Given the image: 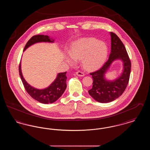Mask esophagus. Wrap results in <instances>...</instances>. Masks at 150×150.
Wrapping results in <instances>:
<instances>
[{"instance_id":"34e87169","label":"esophagus","mask_w":150,"mask_h":150,"mask_svg":"<svg viewBox=\"0 0 150 150\" xmlns=\"http://www.w3.org/2000/svg\"><path fill=\"white\" fill-rule=\"evenodd\" d=\"M76 74L79 76H84L85 75L84 73L83 72L81 71H78L76 72Z\"/></svg>"}]
</instances>
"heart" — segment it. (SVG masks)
<instances>
[{
  "label": "heart",
  "instance_id": "heart-1",
  "mask_svg": "<svg viewBox=\"0 0 150 150\" xmlns=\"http://www.w3.org/2000/svg\"><path fill=\"white\" fill-rule=\"evenodd\" d=\"M108 50L106 45L93 38H83L72 45L70 55L66 61L70 65L76 64V60L83 59V64L88 70L96 69L106 59Z\"/></svg>",
  "mask_w": 150,
  "mask_h": 150
}]
</instances>
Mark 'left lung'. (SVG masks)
Masks as SVG:
<instances>
[{
  "mask_svg": "<svg viewBox=\"0 0 150 150\" xmlns=\"http://www.w3.org/2000/svg\"><path fill=\"white\" fill-rule=\"evenodd\" d=\"M111 53L107 62L100 70L90 73L93 78V86L88 91L90 96L97 102L108 103L119 98L125 90L128 84L131 70V63L125 47L120 38L110 32ZM123 62V70L121 75L114 81L105 78V74L115 60Z\"/></svg>",
  "mask_w": 150,
  "mask_h": 150,
  "instance_id": "8db88e82",
  "label": "left lung"
}]
</instances>
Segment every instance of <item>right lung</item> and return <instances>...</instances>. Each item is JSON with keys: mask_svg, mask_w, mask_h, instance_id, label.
<instances>
[{"mask_svg": "<svg viewBox=\"0 0 150 150\" xmlns=\"http://www.w3.org/2000/svg\"><path fill=\"white\" fill-rule=\"evenodd\" d=\"M54 42V40L50 38L48 35H38L33 36L26 43L23 51L35 43L41 42L53 43ZM19 73L26 92L33 98L44 104L52 103L56 102L64 93L67 86L66 72L58 73L56 79L50 86L43 89L35 88L30 86L26 82L22 74L21 62L19 65Z\"/></svg>", "mask_w": 150, "mask_h": 150, "instance_id": "add662e5", "label": "right lung"}]
</instances>
